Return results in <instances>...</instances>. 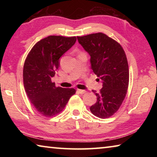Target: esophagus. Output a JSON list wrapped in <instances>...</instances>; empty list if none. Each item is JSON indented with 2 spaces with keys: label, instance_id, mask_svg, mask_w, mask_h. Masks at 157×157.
<instances>
[{
  "label": "esophagus",
  "instance_id": "1",
  "mask_svg": "<svg viewBox=\"0 0 157 157\" xmlns=\"http://www.w3.org/2000/svg\"><path fill=\"white\" fill-rule=\"evenodd\" d=\"M78 91L79 92V94H84L86 92V91H84V90H81V89H78Z\"/></svg>",
  "mask_w": 157,
  "mask_h": 157
}]
</instances>
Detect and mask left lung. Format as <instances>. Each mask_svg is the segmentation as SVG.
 <instances>
[{"instance_id": "1", "label": "left lung", "mask_w": 157, "mask_h": 157, "mask_svg": "<svg viewBox=\"0 0 157 157\" xmlns=\"http://www.w3.org/2000/svg\"><path fill=\"white\" fill-rule=\"evenodd\" d=\"M77 38L91 57L94 73L102 81L99 93L93 90L97 102L90 110L98 118H109L120 108L128 88L129 68L125 53L118 42L102 33Z\"/></svg>"}]
</instances>
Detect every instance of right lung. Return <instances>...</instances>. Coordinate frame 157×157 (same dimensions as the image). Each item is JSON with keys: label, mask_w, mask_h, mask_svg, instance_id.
<instances>
[{"label": "right lung", "mask_w": 157, "mask_h": 157, "mask_svg": "<svg viewBox=\"0 0 157 157\" xmlns=\"http://www.w3.org/2000/svg\"><path fill=\"white\" fill-rule=\"evenodd\" d=\"M76 36H49L34 45L23 66V84L32 105L46 117L59 113L75 89L56 87L51 81L60 65L59 58L75 44Z\"/></svg>", "instance_id": "right-lung-1"}]
</instances>
